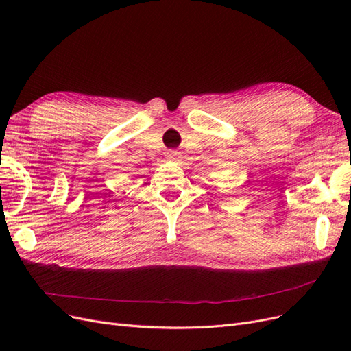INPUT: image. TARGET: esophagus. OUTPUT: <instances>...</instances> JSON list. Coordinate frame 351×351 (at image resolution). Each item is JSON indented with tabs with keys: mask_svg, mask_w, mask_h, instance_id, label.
Wrapping results in <instances>:
<instances>
[{
	"mask_svg": "<svg viewBox=\"0 0 351 351\" xmlns=\"http://www.w3.org/2000/svg\"><path fill=\"white\" fill-rule=\"evenodd\" d=\"M167 158L171 159V161H174V159H178V158H180V154H178L177 151H169V152L167 154Z\"/></svg>",
	"mask_w": 351,
	"mask_h": 351,
	"instance_id": "1",
	"label": "esophagus"
}]
</instances>
